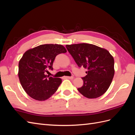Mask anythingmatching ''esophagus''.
<instances>
[{
	"label": "esophagus",
	"instance_id": "esophagus-1",
	"mask_svg": "<svg viewBox=\"0 0 135 135\" xmlns=\"http://www.w3.org/2000/svg\"><path fill=\"white\" fill-rule=\"evenodd\" d=\"M64 78L65 79H72L74 78V77L73 76H65Z\"/></svg>",
	"mask_w": 135,
	"mask_h": 135
}]
</instances>
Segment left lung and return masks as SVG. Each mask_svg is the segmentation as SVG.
<instances>
[{
    "label": "left lung",
    "mask_w": 135,
    "mask_h": 135,
    "mask_svg": "<svg viewBox=\"0 0 135 135\" xmlns=\"http://www.w3.org/2000/svg\"><path fill=\"white\" fill-rule=\"evenodd\" d=\"M68 51L79 67L88 71L81 79L78 91L88 99H95L108 89L114 75V60L109 52L95 45L80 43L66 45Z\"/></svg>",
    "instance_id": "1"
}]
</instances>
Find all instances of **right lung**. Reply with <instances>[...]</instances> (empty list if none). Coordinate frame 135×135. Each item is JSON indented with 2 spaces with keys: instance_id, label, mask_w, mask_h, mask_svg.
Listing matches in <instances>:
<instances>
[{
  "instance_id": "right-lung-1",
  "label": "right lung",
  "mask_w": 135,
  "mask_h": 135,
  "mask_svg": "<svg viewBox=\"0 0 135 135\" xmlns=\"http://www.w3.org/2000/svg\"><path fill=\"white\" fill-rule=\"evenodd\" d=\"M67 52L61 44H47L26 51L18 63V78L27 95L38 101L49 99L57 90L62 80L45 75L53 70L56 56Z\"/></svg>"
}]
</instances>
